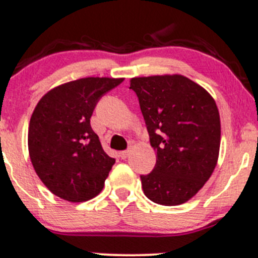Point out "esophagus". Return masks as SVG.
<instances>
[{
    "instance_id": "1",
    "label": "esophagus",
    "mask_w": 258,
    "mask_h": 258,
    "mask_svg": "<svg viewBox=\"0 0 258 258\" xmlns=\"http://www.w3.org/2000/svg\"><path fill=\"white\" fill-rule=\"evenodd\" d=\"M129 154H130V150L129 149L128 150H123V152L119 153V157H120L121 159H126Z\"/></svg>"
}]
</instances>
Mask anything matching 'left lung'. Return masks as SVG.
<instances>
[{"mask_svg": "<svg viewBox=\"0 0 258 258\" xmlns=\"http://www.w3.org/2000/svg\"><path fill=\"white\" fill-rule=\"evenodd\" d=\"M157 163L140 175L144 195L162 206L189 201L210 179L218 160L221 120L207 90L183 75L133 78Z\"/></svg>", "mask_w": 258, "mask_h": 258, "instance_id": "obj_1", "label": "left lung"}]
</instances>
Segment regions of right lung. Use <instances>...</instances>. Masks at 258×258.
<instances>
[{"label":"right lung","instance_id":"right-lung-1","mask_svg":"<svg viewBox=\"0 0 258 258\" xmlns=\"http://www.w3.org/2000/svg\"><path fill=\"white\" fill-rule=\"evenodd\" d=\"M124 79L84 78L56 86L40 99L29 125V153L48 190L85 202L103 190L115 163L104 152L90 118L101 96Z\"/></svg>","mask_w":258,"mask_h":258}]
</instances>
